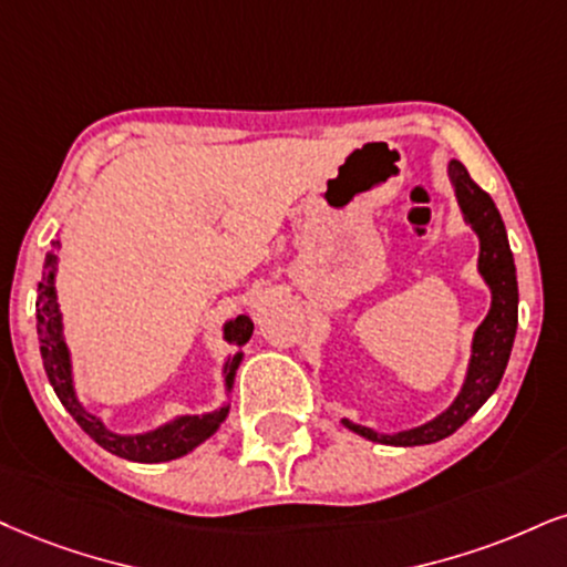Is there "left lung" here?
Here are the masks:
<instances>
[{"mask_svg": "<svg viewBox=\"0 0 567 567\" xmlns=\"http://www.w3.org/2000/svg\"><path fill=\"white\" fill-rule=\"evenodd\" d=\"M446 178L454 188V199H457L463 223L471 226L478 239V276L488 286L492 305H488L486 318L473 331L465 379L460 383V391L454 394L450 408L439 412L431 421L415 425V429L391 433L341 417L344 429L375 444L423 446L452 436L497 391L502 375H505L509 352H513L515 331H518V276H515V260L513 251H509L505 223H502L494 199L467 176L465 165L460 159L446 163Z\"/></svg>", "mask_w": 567, "mask_h": 567, "instance_id": "left-lung-1", "label": "left lung"}]
</instances>
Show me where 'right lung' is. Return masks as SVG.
<instances>
[{
    "label": "right lung",
    "mask_w": 567,
    "mask_h": 567,
    "mask_svg": "<svg viewBox=\"0 0 567 567\" xmlns=\"http://www.w3.org/2000/svg\"><path fill=\"white\" fill-rule=\"evenodd\" d=\"M60 239L52 241V249L44 257V272L39 281V297H37V333H39V349L41 360H44L47 379L52 383L54 394L62 402L73 421L81 425L83 431L94 439L102 450L117 454L123 460H134V463H167V460H178L184 454L194 452L199 444H205L215 431L220 429L223 421L230 412V391H234L236 370H239L244 352L241 347L251 339L255 323L249 316L228 318L223 323V339L236 352L226 354L223 360V391L226 400L220 408L209 412H186V415H176L171 421L155 425V429L142 433H117L107 429V423L100 415L89 412L79 400L75 391V373H73V354H70L68 339H65V320H62L60 299H58V270H60Z\"/></svg>",
    "instance_id": "right-lung-1"
}]
</instances>
